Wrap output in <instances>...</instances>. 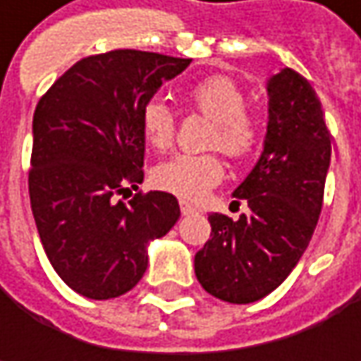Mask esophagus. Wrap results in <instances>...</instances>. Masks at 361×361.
<instances>
[{
    "instance_id": "34e87169",
    "label": "esophagus",
    "mask_w": 361,
    "mask_h": 361,
    "mask_svg": "<svg viewBox=\"0 0 361 361\" xmlns=\"http://www.w3.org/2000/svg\"><path fill=\"white\" fill-rule=\"evenodd\" d=\"M180 211H183V215H190V213H195L197 209H195V204L190 201H187V199H180Z\"/></svg>"
}]
</instances>
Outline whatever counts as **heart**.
Listing matches in <instances>:
<instances>
[{
    "label": "heart",
    "instance_id": "b5f03b06",
    "mask_svg": "<svg viewBox=\"0 0 361 361\" xmlns=\"http://www.w3.org/2000/svg\"><path fill=\"white\" fill-rule=\"evenodd\" d=\"M190 108L207 120L213 128L207 136V148H219L233 160L249 159L261 142V122L247 108V92L231 76L211 74L185 92ZM140 126L146 142L159 152L171 150L176 138V116L173 108L160 98L142 106ZM225 176V164L216 152L178 154L154 169L157 187L174 192L183 199H201L209 188L219 185Z\"/></svg>",
    "mask_w": 361,
    "mask_h": 361
}]
</instances>
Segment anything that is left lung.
I'll return each mask as SVG.
<instances>
[{"label":"left lung","mask_w":361,"mask_h":361,"mask_svg":"<svg viewBox=\"0 0 361 361\" xmlns=\"http://www.w3.org/2000/svg\"><path fill=\"white\" fill-rule=\"evenodd\" d=\"M263 154L233 192L249 213H213L211 239L195 255L202 289L229 303H251L283 283L312 241L324 204L331 134L322 102L299 72L269 80Z\"/></svg>","instance_id":"1"}]
</instances>
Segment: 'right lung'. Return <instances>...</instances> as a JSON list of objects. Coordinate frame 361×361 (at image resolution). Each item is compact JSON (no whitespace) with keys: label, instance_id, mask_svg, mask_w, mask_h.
Here are the masks:
<instances>
[{"label":"right lung","instance_id":"1","mask_svg":"<svg viewBox=\"0 0 361 361\" xmlns=\"http://www.w3.org/2000/svg\"><path fill=\"white\" fill-rule=\"evenodd\" d=\"M188 58L112 49L82 58L34 112L30 202L51 267L90 299L130 291L148 265L146 245L180 216L171 192H142V106L187 70ZM136 190L128 203L119 201Z\"/></svg>","mask_w":361,"mask_h":361}]
</instances>
